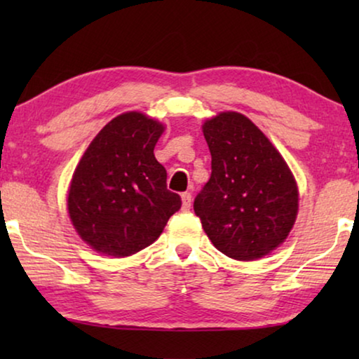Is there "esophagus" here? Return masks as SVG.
<instances>
[{"label":"esophagus","mask_w":359,"mask_h":359,"mask_svg":"<svg viewBox=\"0 0 359 359\" xmlns=\"http://www.w3.org/2000/svg\"><path fill=\"white\" fill-rule=\"evenodd\" d=\"M181 201H183V209L184 210H189L191 209V203H193V198H191V193H186L181 194Z\"/></svg>","instance_id":"34e87169"}]
</instances>
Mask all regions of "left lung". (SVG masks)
<instances>
[{"instance_id": "obj_1", "label": "left lung", "mask_w": 359, "mask_h": 359, "mask_svg": "<svg viewBox=\"0 0 359 359\" xmlns=\"http://www.w3.org/2000/svg\"><path fill=\"white\" fill-rule=\"evenodd\" d=\"M203 132L212 173L196 196L194 212L219 252L238 262L262 258L296 222V180L268 137L240 112H220Z\"/></svg>"}]
</instances>
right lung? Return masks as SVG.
Here are the masks:
<instances>
[{
    "label": "right lung",
    "mask_w": 359,
    "mask_h": 359,
    "mask_svg": "<svg viewBox=\"0 0 359 359\" xmlns=\"http://www.w3.org/2000/svg\"><path fill=\"white\" fill-rule=\"evenodd\" d=\"M163 130L142 112H124L83 154L68 191V214L96 252L116 258L140 252L180 210L181 198L166 189V170L154 155Z\"/></svg>",
    "instance_id": "add662e5"
}]
</instances>
